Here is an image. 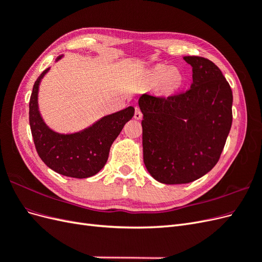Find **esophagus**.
I'll return each instance as SVG.
<instances>
[{"instance_id":"esophagus-1","label":"esophagus","mask_w":262,"mask_h":262,"mask_svg":"<svg viewBox=\"0 0 262 262\" xmlns=\"http://www.w3.org/2000/svg\"><path fill=\"white\" fill-rule=\"evenodd\" d=\"M142 118V113L139 107H136V112H134V119H137V120H140Z\"/></svg>"}]
</instances>
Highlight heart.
Wrapping results in <instances>:
<instances>
[{"instance_id": "b5f03b06", "label": "heart", "mask_w": 262, "mask_h": 262, "mask_svg": "<svg viewBox=\"0 0 262 262\" xmlns=\"http://www.w3.org/2000/svg\"><path fill=\"white\" fill-rule=\"evenodd\" d=\"M147 81L152 86L160 85L164 93L169 94L180 89L184 84V77L178 69L158 64L147 73Z\"/></svg>"}]
</instances>
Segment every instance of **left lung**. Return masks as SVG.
I'll use <instances>...</instances> for the list:
<instances>
[{
    "label": "left lung",
    "mask_w": 262,
    "mask_h": 262,
    "mask_svg": "<svg viewBox=\"0 0 262 262\" xmlns=\"http://www.w3.org/2000/svg\"><path fill=\"white\" fill-rule=\"evenodd\" d=\"M192 67V84L181 94L139 99L143 160L154 179L188 184L220 160L231 130L233 93L221 70L202 57H184Z\"/></svg>",
    "instance_id": "obj_1"
}]
</instances>
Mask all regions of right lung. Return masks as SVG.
<instances>
[{
    "instance_id": "1",
    "label": "right lung",
    "mask_w": 262,
    "mask_h": 262,
    "mask_svg": "<svg viewBox=\"0 0 262 262\" xmlns=\"http://www.w3.org/2000/svg\"><path fill=\"white\" fill-rule=\"evenodd\" d=\"M63 55L57 58L60 60ZM46 69L34 84L29 100V124L39 157L49 168L60 175L73 178L92 177L104 167L110 146L132 119V106L99 119L80 132L61 134L45 123L38 109V90Z\"/></svg>"
}]
</instances>
